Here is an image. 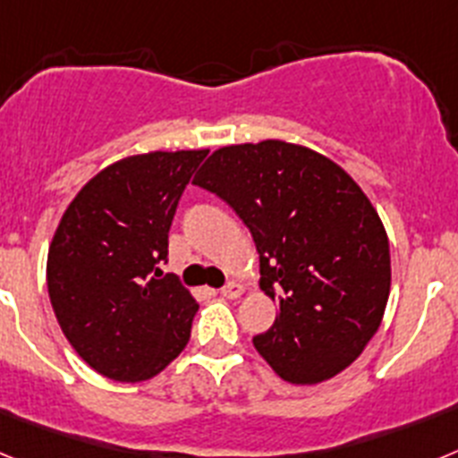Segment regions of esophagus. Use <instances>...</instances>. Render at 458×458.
Instances as JSON below:
<instances>
[{
  "label": "esophagus",
  "instance_id": "34e87169",
  "mask_svg": "<svg viewBox=\"0 0 458 458\" xmlns=\"http://www.w3.org/2000/svg\"><path fill=\"white\" fill-rule=\"evenodd\" d=\"M242 291H245V286H242L241 282H229L226 286H222L220 293L225 295V298H238V295H242Z\"/></svg>",
  "mask_w": 458,
  "mask_h": 458
}]
</instances>
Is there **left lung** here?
I'll return each instance as SVG.
<instances>
[{
  "mask_svg": "<svg viewBox=\"0 0 458 458\" xmlns=\"http://www.w3.org/2000/svg\"><path fill=\"white\" fill-rule=\"evenodd\" d=\"M194 185L236 210L254 238L261 289L279 317L252 339L295 386L333 378L380 326L390 242L367 194L311 148L266 140L217 148Z\"/></svg>",
  "mask_w": 458,
  "mask_h": 458,
  "instance_id": "8db88e82",
  "label": "left lung"
}]
</instances>
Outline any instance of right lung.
I'll use <instances>...</instances> for the list:
<instances>
[{
    "instance_id": "obj_1",
    "label": "right lung",
    "mask_w": 458,
    "mask_h": 458,
    "mask_svg": "<svg viewBox=\"0 0 458 458\" xmlns=\"http://www.w3.org/2000/svg\"><path fill=\"white\" fill-rule=\"evenodd\" d=\"M208 151H153L96 174L47 252V291L71 346L121 383L153 378L190 339L197 302L167 264L181 194Z\"/></svg>"
}]
</instances>
